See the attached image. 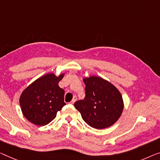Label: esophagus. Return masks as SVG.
Returning a JSON list of instances; mask_svg holds the SVG:
<instances>
[{
	"instance_id": "34e87169",
	"label": "esophagus",
	"mask_w": 160,
	"mask_h": 160,
	"mask_svg": "<svg viewBox=\"0 0 160 160\" xmlns=\"http://www.w3.org/2000/svg\"><path fill=\"white\" fill-rule=\"evenodd\" d=\"M76 101H77V96H74L72 100V101H71V102H70V103H71V104H74V103H75V102Z\"/></svg>"
}]
</instances>
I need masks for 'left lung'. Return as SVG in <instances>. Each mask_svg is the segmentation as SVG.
Instances as JSON below:
<instances>
[{
    "label": "left lung",
    "instance_id": "1",
    "mask_svg": "<svg viewBox=\"0 0 160 160\" xmlns=\"http://www.w3.org/2000/svg\"><path fill=\"white\" fill-rule=\"evenodd\" d=\"M85 97L76 101L74 106L85 122L97 129L115 123L122 113V95L113 84L102 78L90 76L83 79Z\"/></svg>",
    "mask_w": 160,
    "mask_h": 160
}]
</instances>
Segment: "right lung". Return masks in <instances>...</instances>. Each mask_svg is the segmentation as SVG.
<instances>
[{"label":"right lung","instance_id":"obj_1","mask_svg":"<svg viewBox=\"0 0 160 160\" xmlns=\"http://www.w3.org/2000/svg\"><path fill=\"white\" fill-rule=\"evenodd\" d=\"M64 74L58 77L47 74L28 85L21 95V111L26 118L37 126H45L56 117L57 111L66 105L65 91L58 83Z\"/></svg>","mask_w":160,"mask_h":160}]
</instances>
